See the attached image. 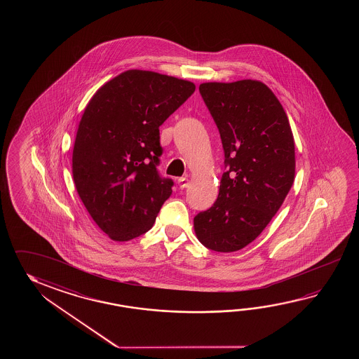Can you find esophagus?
<instances>
[{"mask_svg":"<svg viewBox=\"0 0 359 359\" xmlns=\"http://www.w3.org/2000/svg\"><path fill=\"white\" fill-rule=\"evenodd\" d=\"M178 186H180V189H186L187 186H189V178L187 177H181L180 180H178Z\"/></svg>","mask_w":359,"mask_h":359,"instance_id":"1","label":"esophagus"}]
</instances>
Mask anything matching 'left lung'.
Listing matches in <instances>:
<instances>
[{
	"mask_svg": "<svg viewBox=\"0 0 359 359\" xmlns=\"http://www.w3.org/2000/svg\"><path fill=\"white\" fill-rule=\"evenodd\" d=\"M221 135L224 169L213 206L194 218L198 241L237 252L267 227L295 177V145L287 115L259 81L198 87Z\"/></svg>",
	"mask_w": 359,
	"mask_h": 359,
	"instance_id": "left-lung-1",
	"label": "left lung"
}]
</instances>
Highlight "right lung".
Instances as JSON below:
<instances>
[{"mask_svg": "<svg viewBox=\"0 0 359 359\" xmlns=\"http://www.w3.org/2000/svg\"><path fill=\"white\" fill-rule=\"evenodd\" d=\"M195 84L132 69L113 78L84 109L73 149V178L86 209L107 236L128 241L153 227L173 181L158 172L159 127Z\"/></svg>", "mask_w": 359, "mask_h": 359, "instance_id": "1", "label": "right lung"}]
</instances>
